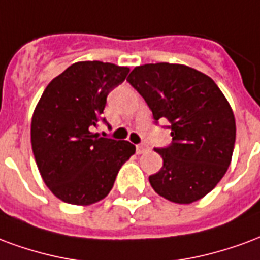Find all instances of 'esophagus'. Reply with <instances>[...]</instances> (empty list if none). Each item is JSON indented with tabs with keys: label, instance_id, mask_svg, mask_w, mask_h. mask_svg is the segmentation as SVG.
Listing matches in <instances>:
<instances>
[{
	"label": "esophagus",
	"instance_id": "1",
	"mask_svg": "<svg viewBox=\"0 0 260 260\" xmlns=\"http://www.w3.org/2000/svg\"><path fill=\"white\" fill-rule=\"evenodd\" d=\"M136 148H137V153H144L147 152V151H149V147L147 144H138Z\"/></svg>",
	"mask_w": 260,
	"mask_h": 260
}]
</instances>
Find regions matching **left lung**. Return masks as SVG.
<instances>
[{
    "label": "left lung",
    "instance_id": "left-lung-1",
    "mask_svg": "<svg viewBox=\"0 0 260 260\" xmlns=\"http://www.w3.org/2000/svg\"><path fill=\"white\" fill-rule=\"evenodd\" d=\"M127 81L140 92L155 123L168 119L172 143L155 151L164 159L149 183L160 197L191 204L213 190L230 166L236 119L209 76L176 63L134 68Z\"/></svg>",
    "mask_w": 260,
    "mask_h": 260
}]
</instances>
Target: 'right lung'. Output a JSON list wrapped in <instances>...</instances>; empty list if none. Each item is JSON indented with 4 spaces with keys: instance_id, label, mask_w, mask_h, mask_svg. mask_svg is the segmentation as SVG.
Instances as JSON below:
<instances>
[{
    "instance_id": "obj_1",
    "label": "right lung",
    "mask_w": 260,
    "mask_h": 260,
    "mask_svg": "<svg viewBox=\"0 0 260 260\" xmlns=\"http://www.w3.org/2000/svg\"><path fill=\"white\" fill-rule=\"evenodd\" d=\"M128 68L100 60L76 62L47 86L31 119V148L51 192L72 205L105 198L122 165L136 152L128 141L91 133L107 96L124 81Z\"/></svg>"
}]
</instances>
